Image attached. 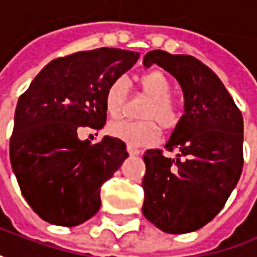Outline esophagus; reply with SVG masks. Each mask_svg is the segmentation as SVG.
I'll use <instances>...</instances> for the list:
<instances>
[{
	"mask_svg": "<svg viewBox=\"0 0 257 257\" xmlns=\"http://www.w3.org/2000/svg\"><path fill=\"white\" fill-rule=\"evenodd\" d=\"M127 152L130 156H139L140 155V150H137L136 148H132V146H127Z\"/></svg>",
	"mask_w": 257,
	"mask_h": 257,
	"instance_id": "1",
	"label": "esophagus"
}]
</instances>
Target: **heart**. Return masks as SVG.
<instances>
[{
  "label": "heart",
  "instance_id": "heart-1",
  "mask_svg": "<svg viewBox=\"0 0 257 257\" xmlns=\"http://www.w3.org/2000/svg\"><path fill=\"white\" fill-rule=\"evenodd\" d=\"M140 86L145 95L150 98L142 111V121H120L109 122L108 133L114 139L124 142L132 148L152 146L159 140V128L155 121L159 122L162 128H173L178 122V111L169 99L172 94V85L166 75L161 71H150L140 78ZM128 95V81L125 76L114 78L107 86L104 94V107L109 117H118L124 109Z\"/></svg>",
  "mask_w": 257,
  "mask_h": 257
}]
</instances>
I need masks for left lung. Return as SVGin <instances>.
<instances>
[{
    "label": "left lung",
    "instance_id": "1",
    "mask_svg": "<svg viewBox=\"0 0 257 257\" xmlns=\"http://www.w3.org/2000/svg\"><path fill=\"white\" fill-rule=\"evenodd\" d=\"M179 82L185 114L166 146L145 153L143 214L165 233L184 234L210 223L236 188L243 169V117L214 72L188 55L152 50L143 59Z\"/></svg>",
    "mask_w": 257,
    "mask_h": 257
}]
</instances>
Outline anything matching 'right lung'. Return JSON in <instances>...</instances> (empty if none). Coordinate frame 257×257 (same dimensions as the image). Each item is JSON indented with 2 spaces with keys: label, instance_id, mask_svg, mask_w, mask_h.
Instances as JSON below:
<instances>
[{
  "label": "right lung",
  "instance_id": "add662e5",
  "mask_svg": "<svg viewBox=\"0 0 257 257\" xmlns=\"http://www.w3.org/2000/svg\"><path fill=\"white\" fill-rule=\"evenodd\" d=\"M137 59V52L111 47L58 58L19 98L11 166L23 197L47 223L75 227L95 215L101 186L128 158L121 140L104 136L92 145L78 132L104 127L105 89Z\"/></svg>",
  "mask_w": 257,
  "mask_h": 257
}]
</instances>
